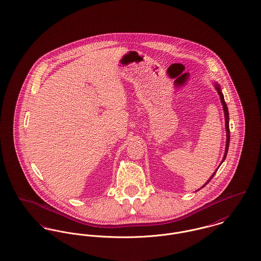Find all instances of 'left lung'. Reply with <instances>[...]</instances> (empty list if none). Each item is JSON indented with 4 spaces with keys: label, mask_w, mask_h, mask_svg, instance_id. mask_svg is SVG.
Listing matches in <instances>:
<instances>
[{
    "label": "left lung",
    "mask_w": 261,
    "mask_h": 261,
    "mask_svg": "<svg viewBox=\"0 0 261 261\" xmlns=\"http://www.w3.org/2000/svg\"><path fill=\"white\" fill-rule=\"evenodd\" d=\"M216 90H217V92H218V94H219V96H220V99H221V103H222V106H223V110H224V116H225V127H226V136H227V139H226V147H225V153H224V157H223V160H222V162L225 160V158H226V155H227V152H228V147H229V142H230V131H229V114H228V109H227V105H226V103H225V101H224V97H223V94L221 93V91H220V87H219V85H217L216 84ZM221 162V163H222ZM216 173V171L214 172V173L212 174V176L209 178V180L203 185L202 187H204L206 184H208L209 183V181L213 178V176L215 175Z\"/></svg>",
    "instance_id": "8db88e82"
}]
</instances>
